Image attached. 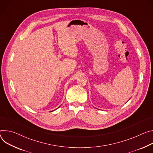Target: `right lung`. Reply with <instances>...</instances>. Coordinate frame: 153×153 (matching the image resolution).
Here are the masks:
<instances>
[{"label": "right lung", "instance_id": "right-lung-1", "mask_svg": "<svg viewBox=\"0 0 153 153\" xmlns=\"http://www.w3.org/2000/svg\"><path fill=\"white\" fill-rule=\"evenodd\" d=\"M55 110H56V109H55Z\"/></svg>", "mask_w": 153, "mask_h": 153}]
</instances>
